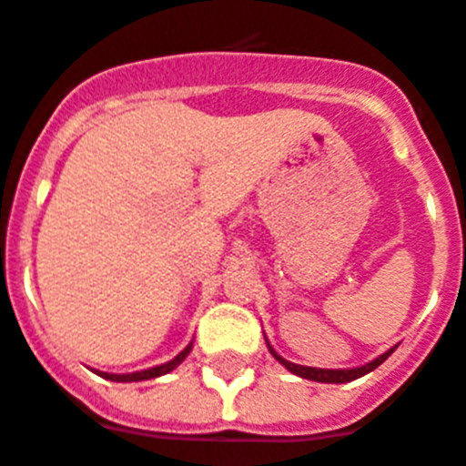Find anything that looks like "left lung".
Returning a JSON list of instances; mask_svg holds the SVG:
<instances>
[{
  "label": "left lung",
  "mask_w": 466,
  "mask_h": 466,
  "mask_svg": "<svg viewBox=\"0 0 466 466\" xmlns=\"http://www.w3.org/2000/svg\"><path fill=\"white\" fill-rule=\"evenodd\" d=\"M266 343H268V340H266ZM268 350H270V355H273L275 360L279 361V364L287 366V369H289V371L294 373V376L306 378V380H315V382H350V380H357V378L366 376V373L373 371V369H378V366H380L382 361L387 360V357L392 355V352L397 348H390L385 352V355H380V357H378V360L369 361V364H364V366H357V369H312V366L291 364V361L282 360V357H279L278 352H275V350L270 348V343H268Z\"/></svg>",
  "instance_id": "8db88e82"
}]
</instances>
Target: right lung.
Segmentation results:
<instances>
[{"label": "right lung", "mask_w": 466, "mask_h": 466, "mask_svg": "<svg viewBox=\"0 0 466 466\" xmlns=\"http://www.w3.org/2000/svg\"><path fill=\"white\" fill-rule=\"evenodd\" d=\"M193 343H188L187 348L179 352V355L175 357V360L166 361V364H160V366H154V369H147V371H137V373H102L97 371V376L106 378V380H114V382H139V380H151V378H158V376H166V373H170L172 369H177V366L182 364L184 360H187V355L191 352Z\"/></svg>", "instance_id": "add662e5"}]
</instances>
